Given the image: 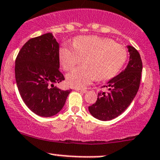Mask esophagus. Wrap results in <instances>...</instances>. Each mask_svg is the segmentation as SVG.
Wrapping results in <instances>:
<instances>
[{
    "label": "esophagus",
    "mask_w": 160,
    "mask_h": 160,
    "mask_svg": "<svg viewBox=\"0 0 160 160\" xmlns=\"http://www.w3.org/2000/svg\"><path fill=\"white\" fill-rule=\"evenodd\" d=\"M75 90L78 91V92H83V93H85V92H87V89H79V88H76L75 89Z\"/></svg>",
    "instance_id": "1"
}]
</instances>
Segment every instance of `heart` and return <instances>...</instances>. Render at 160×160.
<instances>
[{"label": "heart", "mask_w": 160, "mask_h": 160, "mask_svg": "<svg viewBox=\"0 0 160 160\" xmlns=\"http://www.w3.org/2000/svg\"><path fill=\"white\" fill-rule=\"evenodd\" d=\"M73 46L63 45L59 60L64 71L71 70L83 59L84 67L75 68L67 75L71 87L84 88L98 79H111L118 73L127 60L126 48L110 38L97 36H79Z\"/></svg>", "instance_id": "obj_1"}]
</instances>
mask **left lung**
Returning a JSON list of instances; mask_svg holds the SVG:
<instances>
[{"label":"left lung","mask_w":160,"mask_h":160,"mask_svg":"<svg viewBox=\"0 0 160 160\" xmlns=\"http://www.w3.org/2000/svg\"><path fill=\"white\" fill-rule=\"evenodd\" d=\"M129 61L125 69L113 77L103 87L108 92H100L96 102L89 106L91 115L100 121H109L122 114L130 106L139 89L143 65L139 52L128 45Z\"/></svg>","instance_id":"obj_1"}]
</instances>
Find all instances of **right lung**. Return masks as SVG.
<instances>
[{
  "instance_id": "right-lung-1",
  "label": "right lung",
  "mask_w": 160,
  "mask_h": 160,
  "mask_svg": "<svg viewBox=\"0 0 160 160\" xmlns=\"http://www.w3.org/2000/svg\"><path fill=\"white\" fill-rule=\"evenodd\" d=\"M59 67V44L50 32L29 39L16 59V82L21 97L39 116L58 113L71 91L54 86L64 80Z\"/></svg>"
}]
</instances>
